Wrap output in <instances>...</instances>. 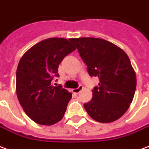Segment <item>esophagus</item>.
Returning a JSON list of instances; mask_svg holds the SVG:
<instances>
[{
	"label": "esophagus",
	"mask_w": 149,
	"mask_h": 149,
	"mask_svg": "<svg viewBox=\"0 0 149 149\" xmlns=\"http://www.w3.org/2000/svg\"><path fill=\"white\" fill-rule=\"evenodd\" d=\"M82 89H83V87H82V86H79L78 88H76V89H74L73 92L74 93V94H79L80 91H82Z\"/></svg>",
	"instance_id": "esophagus-1"
}]
</instances>
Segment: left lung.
Wrapping results in <instances>:
<instances>
[{"mask_svg":"<svg viewBox=\"0 0 149 149\" xmlns=\"http://www.w3.org/2000/svg\"><path fill=\"white\" fill-rule=\"evenodd\" d=\"M91 76L99 79L91 102L84 108L91 118L109 123L124 115L132 103L136 77L130 58L123 50L103 39L72 38Z\"/></svg>","mask_w":149,"mask_h":149,"instance_id":"left-lung-1","label":"left lung"}]
</instances>
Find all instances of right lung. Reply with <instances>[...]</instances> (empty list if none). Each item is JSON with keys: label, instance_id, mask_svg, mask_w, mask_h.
Returning <instances> with one entry per match:
<instances>
[{"label": "right lung", "instance_id": "right-lung-1", "mask_svg": "<svg viewBox=\"0 0 149 149\" xmlns=\"http://www.w3.org/2000/svg\"><path fill=\"white\" fill-rule=\"evenodd\" d=\"M64 38L40 41L24 54L17 69L16 92L25 113L36 123L52 125L63 118L72 94L53 86L62 60L75 50Z\"/></svg>", "mask_w": 149, "mask_h": 149}]
</instances>
